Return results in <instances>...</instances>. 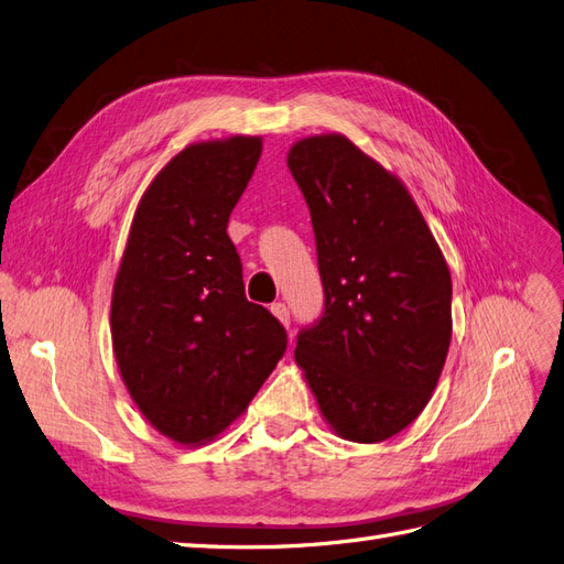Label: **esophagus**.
<instances>
[{"instance_id": "obj_1", "label": "esophagus", "mask_w": 564, "mask_h": 564, "mask_svg": "<svg viewBox=\"0 0 564 564\" xmlns=\"http://www.w3.org/2000/svg\"><path fill=\"white\" fill-rule=\"evenodd\" d=\"M270 313H273L282 322V326L289 328V307L284 303H273V305H270Z\"/></svg>"}]
</instances>
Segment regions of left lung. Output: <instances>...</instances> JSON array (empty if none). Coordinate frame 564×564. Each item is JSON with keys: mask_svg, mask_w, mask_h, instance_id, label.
Segmentation results:
<instances>
[{"mask_svg": "<svg viewBox=\"0 0 564 564\" xmlns=\"http://www.w3.org/2000/svg\"><path fill=\"white\" fill-rule=\"evenodd\" d=\"M286 165L313 217L324 284L296 364L340 438L384 441L424 411L448 357V263L405 184L345 134L294 142Z\"/></svg>", "mask_w": 564, "mask_h": 564, "instance_id": "1", "label": "left lung"}]
</instances>
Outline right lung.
I'll list each match as a JSON object with an SVG mask.
<instances>
[{"label": "right lung", "instance_id": "add662e5", "mask_svg": "<svg viewBox=\"0 0 564 564\" xmlns=\"http://www.w3.org/2000/svg\"><path fill=\"white\" fill-rule=\"evenodd\" d=\"M259 134L193 142L134 209L111 291V345L134 405L180 445L236 422L282 359L286 334L245 299L228 217L261 159Z\"/></svg>", "mask_w": 564, "mask_h": 564}]
</instances>
